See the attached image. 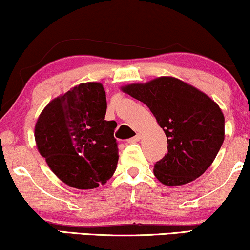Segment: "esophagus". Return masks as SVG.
<instances>
[{"mask_svg":"<svg viewBox=\"0 0 250 250\" xmlns=\"http://www.w3.org/2000/svg\"><path fill=\"white\" fill-rule=\"evenodd\" d=\"M141 140V134H137L136 136L130 138V140H128V143H135V142H138V141Z\"/></svg>","mask_w":250,"mask_h":250,"instance_id":"esophagus-1","label":"esophagus"}]
</instances>
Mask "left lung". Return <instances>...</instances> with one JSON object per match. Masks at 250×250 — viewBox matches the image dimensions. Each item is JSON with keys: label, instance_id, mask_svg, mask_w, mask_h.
<instances>
[{"label": "left lung", "instance_id": "8db88e82", "mask_svg": "<svg viewBox=\"0 0 250 250\" xmlns=\"http://www.w3.org/2000/svg\"><path fill=\"white\" fill-rule=\"evenodd\" d=\"M121 91L149 107L167 138L154 174L162 184L193 182L213 163L225 140V116L208 95L174 77L129 83Z\"/></svg>", "mask_w": 250, "mask_h": 250}]
</instances>
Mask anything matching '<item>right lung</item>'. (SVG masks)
<instances>
[{
    "label": "right lung",
    "mask_w": 250,
    "mask_h": 250,
    "mask_svg": "<svg viewBox=\"0 0 250 250\" xmlns=\"http://www.w3.org/2000/svg\"><path fill=\"white\" fill-rule=\"evenodd\" d=\"M106 92L96 81L73 86L51 100L35 125L39 154L65 184L91 190L116 170L115 121H106Z\"/></svg>",
    "instance_id": "right-lung-1"
}]
</instances>
